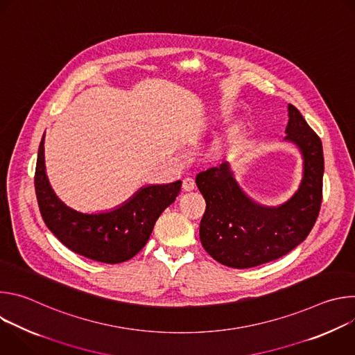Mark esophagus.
Returning <instances> with one entry per match:
<instances>
[{"label":"esophagus","instance_id":"obj_1","mask_svg":"<svg viewBox=\"0 0 355 355\" xmlns=\"http://www.w3.org/2000/svg\"><path fill=\"white\" fill-rule=\"evenodd\" d=\"M195 187H196V184H195V180L192 177L184 178V182H182L184 191H192V189H195Z\"/></svg>","mask_w":355,"mask_h":355}]
</instances>
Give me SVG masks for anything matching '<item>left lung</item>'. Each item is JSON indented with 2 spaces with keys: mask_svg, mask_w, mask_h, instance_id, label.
I'll return each instance as SVG.
<instances>
[{
  "mask_svg": "<svg viewBox=\"0 0 355 355\" xmlns=\"http://www.w3.org/2000/svg\"><path fill=\"white\" fill-rule=\"evenodd\" d=\"M285 140L295 143L303 157V177L297 191L277 208L250 199L227 163L196 175L207 211L199 239L208 254L232 268H250L274 261L308 237L320 212L324 159L320 137L305 118L288 105Z\"/></svg>",
  "mask_w": 355,
  "mask_h": 355,
  "instance_id": "obj_1",
  "label": "left lung"
}]
</instances>
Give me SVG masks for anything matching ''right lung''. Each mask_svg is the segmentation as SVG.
<instances>
[{"instance_id": "add662e5", "label": "right lung", "mask_w": 355, "mask_h": 355, "mask_svg": "<svg viewBox=\"0 0 355 355\" xmlns=\"http://www.w3.org/2000/svg\"><path fill=\"white\" fill-rule=\"evenodd\" d=\"M40 140L35 171V191L40 215L66 247L89 260L118 264L130 260L146 245L155 223L181 191V181L140 188L119 208L101 214H81L62 202L49 184Z\"/></svg>"}]
</instances>
